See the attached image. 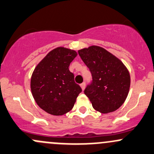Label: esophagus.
<instances>
[{
    "mask_svg": "<svg viewBox=\"0 0 154 154\" xmlns=\"http://www.w3.org/2000/svg\"><path fill=\"white\" fill-rule=\"evenodd\" d=\"M80 86H81V87H82V90H84V89H85V86H86V84L84 83H82V84H80Z\"/></svg>",
    "mask_w": 154,
    "mask_h": 154,
    "instance_id": "34e87169",
    "label": "esophagus"
}]
</instances>
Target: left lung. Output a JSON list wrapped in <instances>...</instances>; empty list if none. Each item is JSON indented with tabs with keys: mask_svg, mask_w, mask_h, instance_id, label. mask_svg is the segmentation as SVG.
I'll use <instances>...</instances> for the list:
<instances>
[{
	"mask_svg": "<svg viewBox=\"0 0 154 154\" xmlns=\"http://www.w3.org/2000/svg\"><path fill=\"white\" fill-rule=\"evenodd\" d=\"M79 54L92 75V84L84 90L94 109L103 114L116 111L125 102L131 76L120 59L103 48L91 45Z\"/></svg>",
	"mask_w": 154,
	"mask_h": 154,
	"instance_id": "1",
	"label": "left lung"
}]
</instances>
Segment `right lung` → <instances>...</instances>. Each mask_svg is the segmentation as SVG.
<instances>
[{"label":"right lung","mask_w":154,"mask_h":154,"mask_svg":"<svg viewBox=\"0 0 154 154\" xmlns=\"http://www.w3.org/2000/svg\"><path fill=\"white\" fill-rule=\"evenodd\" d=\"M77 52L58 47L45 57L32 72L31 90L36 103L42 110L54 116H62L72 109L82 88L75 83L69 70Z\"/></svg>","instance_id":"1"}]
</instances>
